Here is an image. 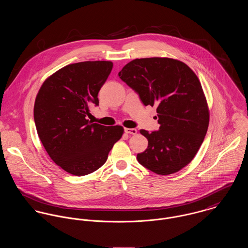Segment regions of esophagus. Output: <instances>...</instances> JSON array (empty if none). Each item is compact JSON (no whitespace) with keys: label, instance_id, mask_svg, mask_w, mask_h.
Masks as SVG:
<instances>
[{"label":"esophagus","instance_id":"34e87169","mask_svg":"<svg viewBox=\"0 0 248 248\" xmlns=\"http://www.w3.org/2000/svg\"><path fill=\"white\" fill-rule=\"evenodd\" d=\"M125 133L129 135H137L138 131L137 129H130V128H125Z\"/></svg>","mask_w":248,"mask_h":248}]
</instances>
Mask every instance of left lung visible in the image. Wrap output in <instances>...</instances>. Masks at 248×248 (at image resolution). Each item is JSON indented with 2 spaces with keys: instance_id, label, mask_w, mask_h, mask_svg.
<instances>
[{
  "instance_id": "obj_1",
  "label": "left lung",
  "mask_w": 248,
  "mask_h": 248,
  "mask_svg": "<svg viewBox=\"0 0 248 248\" xmlns=\"http://www.w3.org/2000/svg\"><path fill=\"white\" fill-rule=\"evenodd\" d=\"M118 76L139 93L145 106L157 107L159 130H140L148 147L138 154L139 162L157 175L177 173L195 157L209 125L198 76L183 62L166 57L135 59Z\"/></svg>"
}]
</instances>
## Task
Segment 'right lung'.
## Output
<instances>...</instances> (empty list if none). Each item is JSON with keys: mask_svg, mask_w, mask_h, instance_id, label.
<instances>
[{"mask_svg": "<svg viewBox=\"0 0 248 248\" xmlns=\"http://www.w3.org/2000/svg\"><path fill=\"white\" fill-rule=\"evenodd\" d=\"M112 69L109 61L68 65L43 83L34 104L40 140L50 158L63 170L81 177L99 169L124 132L87 119L97 106L98 93Z\"/></svg>", "mask_w": 248, "mask_h": 248, "instance_id": "right-lung-1", "label": "right lung"}]
</instances>
